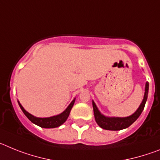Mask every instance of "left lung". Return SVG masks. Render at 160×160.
<instances>
[{
	"instance_id": "obj_1",
	"label": "left lung",
	"mask_w": 160,
	"mask_h": 160,
	"mask_svg": "<svg viewBox=\"0 0 160 160\" xmlns=\"http://www.w3.org/2000/svg\"><path fill=\"white\" fill-rule=\"evenodd\" d=\"M148 89H149V83L146 82L143 99H142V102L139 107L137 109V111L134 114H131V116L124 117V118L104 116L103 114L100 113L98 107H96L94 102L93 101L92 104L93 109H94V118H95V121L98 125L102 129L109 130V131H120V130L125 129V128H128V127H130L133 122L136 121L138 117L140 116L141 113L143 111L147 99H148Z\"/></svg>"
}]
</instances>
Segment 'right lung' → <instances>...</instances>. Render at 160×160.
Instances as JSON below:
<instances>
[{"label": "right lung", "mask_w": 160, "mask_h": 160, "mask_svg": "<svg viewBox=\"0 0 160 160\" xmlns=\"http://www.w3.org/2000/svg\"><path fill=\"white\" fill-rule=\"evenodd\" d=\"M74 102H75V98L70 102V105L68 106L67 108L62 113H61L60 114H58V115H55V116L49 117V118H38V117L33 116V115H32V114L25 111L24 107L22 106V104L19 102V101H18V104H19L20 107H21L22 111H23L25 116L27 117L32 123L36 124V125L43 128H55L66 122L69 115H70V111H71L72 107L74 104Z\"/></svg>", "instance_id": "right-lung-1"}]
</instances>
